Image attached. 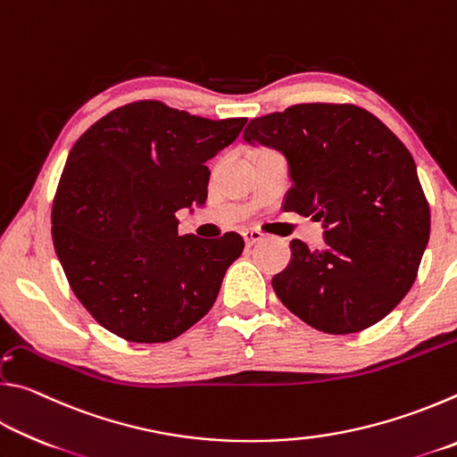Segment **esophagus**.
Here are the masks:
<instances>
[{"instance_id":"34e87169","label":"esophagus","mask_w":457,"mask_h":457,"mask_svg":"<svg viewBox=\"0 0 457 457\" xmlns=\"http://www.w3.org/2000/svg\"><path fill=\"white\" fill-rule=\"evenodd\" d=\"M262 237H264V236H262V231H258V229H245L244 231V239H245L247 245H253L256 242H260Z\"/></svg>"}]
</instances>
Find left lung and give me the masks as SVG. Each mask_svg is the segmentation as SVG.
Listing matches in <instances>:
<instances>
[{
	"mask_svg": "<svg viewBox=\"0 0 457 457\" xmlns=\"http://www.w3.org/2000/svg\"><path fill=\"white\" fill-rule=\"evenodd\" d=\"M244 138L288 159L284 212L327 228L322 250L290 242V264L272 278L280 303L327 335L383 320L411 290L429 239V204L407 146L365 108L335 103L252 119Z\"/></svg>",
	"mask_w": 457,
	"mask_h": 457,
	"instance_id": "1",
	"label": "left lung"
}]
</instances>
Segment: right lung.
Wrapping results in <instances>:
<instances>
[{"label":"right lung","mask_w":457,"mask_h":457,"mask_svg":"<svg viewBox=\"0 0 457 457\" xmlns=\"http://www.w3.org/2000/svg\"><path fill=\"white\" fill-rule=\"evenodd\" d=\"M245 120L137 100L74 143L54 195L52 239L100 327L130 343H169L210 312L244 239L236 231L179 236L175 213L205 204V161L234 143Z\"/></svg>","instance_id":"1"}]
</instances>
